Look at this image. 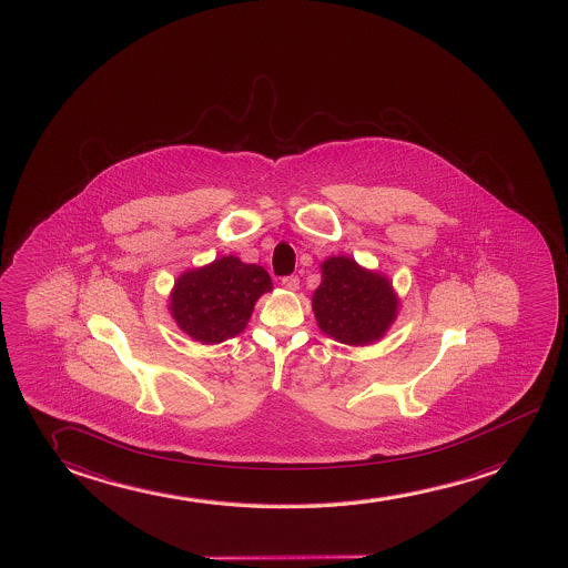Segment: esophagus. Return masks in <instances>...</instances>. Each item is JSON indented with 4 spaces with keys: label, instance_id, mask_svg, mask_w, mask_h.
<instances>
[{
    "label": "esophagus",
    "instance_id": "obj_1",
    "mask_svg": "<svg viewBox=\"0 0 568 568\" xmlns=\"http://www.w3.org/2000/svg\"><path fill=\"white\" fill-rule=\"evenodd\" d=\"M280 284L286 290H297L300 288V278H297L296 274H290V276H284Z\"/></svg>",
    "mask_w": 568,
    "mask_h": 568
}]
</instances>
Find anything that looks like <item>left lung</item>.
Returning <instances> with one entry per match:
<instances>
[{"mask_svg": "<svg viewBox=\"0 0 568 568\" xmlns=\"http://www.w3.org/2000/svg\"><path fill=\"white\" fill-rule=\"evenodd\" d=\"M321 331L344 344H368L384 335L397 315L392 284L346 256L323 263V282L313 292Z\"/></svg>", "mask_w": 568, "mask_h": 568, "instance_id": "1", "label": "left lung"}]
</instances>
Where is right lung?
<instances>
[{
	"instance_id": "right-lung-1",
	"label": "right lung",
	"mask_w": 568,
	"mask_h": 568,
	"mask_svg": "<svg viewBox=\"0 0 568 568\" xmlns=\"http://www.w3.org/2000/svg\"><path fill=\"white\" fill-rule=\"evenodd\" d=\"M271 290V276L263 266L224 256L176 280L171 313L192 338L204 344L222 343L240 335L256 300Z\"/></svg>"
}]
</instances>
